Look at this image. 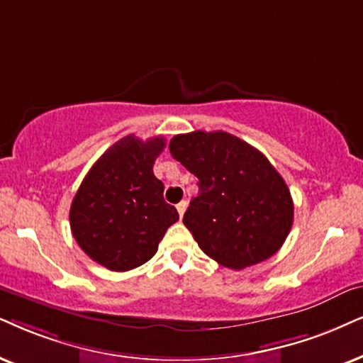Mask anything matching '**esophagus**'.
<instances>
[{
  "mask_svg": "<svg viewBox=\"0 0 363 363\" xmlns=\"http://www.w3.org/2000/svg\"><path fill=\"white\" fill-rule=\"evenodd\" d=\"M177 213H179V218H182V216H184V211H186V208H187V203L186 201H181V203H179L177 206Z\"/></svg>",
  "mask_w": 363,
  "mask_h": 363,
  "instance_id": "obj_1",
  "label": "esophagus"
}]
</instances>
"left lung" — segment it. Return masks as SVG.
<instances>
[{
  "label": "left lung",
  "instance_id": "8db88e82",
  "mask_svg": "<svg viewBox=\"0 0 363 363\" xmlns=\"http://www.w3.org/2000/svg\"><path fill=\"white\" fill-rule=\"evenodd\" d=\"M169 150L199 181L182 223L201 250L231 269L272 258L293 224L290 189L272 162L223 130L176 135Z\"/></svg>",
  "mask_w": 363,
  "mask_h": 363
}]
</instances>
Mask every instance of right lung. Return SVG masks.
<instances>
[{"instance_id": "right-lung-1", "label": "right lung", "mask_w": 363, "mask_h": 363, "mask_svg": "<svg viewBox=\"0 0 363 363\" xmlns=\"http://www.w3.org/2000/svg\"><path fill=\"white\" fill-rule=\"evenodd\" d=\"M164 147V137H123L91 166L73 197L72 235L107 269L128 272L144 264L179 219L152 171Z\"/></svg>"}]
</instances>
